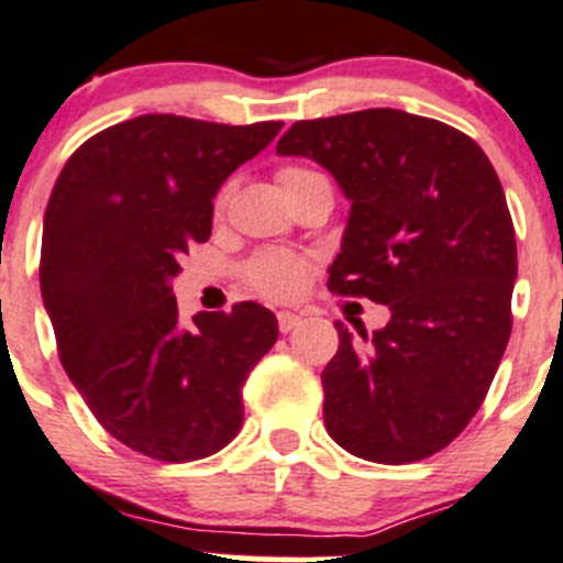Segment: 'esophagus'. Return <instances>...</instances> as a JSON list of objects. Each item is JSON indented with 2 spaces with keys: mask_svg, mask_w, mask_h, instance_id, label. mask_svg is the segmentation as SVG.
Masks as SVG:
<instances>
[{
  "mask_svg": "<svg viewBox=\"0 0 563 563\" xmlns=\"http://www.w3.org/2000/svg\"><path fill=\"white\" fill-rule=\"evenodd\" d=\"M279 328H282V333H287V331H292L295 325H298L300 322V314H295V311H279Z\"/></svg>",
  "mask_w": 563,
  "mask_h": 563,
  "instance_id": "1",
  "label": "esophagus"
}]
</instances>
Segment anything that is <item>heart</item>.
<instances>
[{"instance_id": "b5f03b06", "label": "heart", "mask_w": 563, "mask_h": 563, "mask_svg": "<svg viewBox=\"0 0 563 563\" xmlns=\"http://www.w3.org/2000/svg\"><path fill=\"white\" fill-rule=\"evenodd\" d=\"M276 180H279L282 191L289 194L295 188L306 186V183L325 180V177L314 169H306V166H282L276 172ZM224 199L227 191L219 197V208L224 205ZM309 268V260L300 257V254L284 252V249H268V252H260L249 260L246 268H243V276H246L249 287L254 292L274 300H287L303 289Z\"/></svg>"}]
</instances>
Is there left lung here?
Wrapping results in <instances>:
<instances>
[{"label":"left lung","instance_id":"obj_1","mask_svg":"<svg viewBox=\"0 0 563 563\" xmlns=\"http://www.w3.org/2000/svg\"><path fill=\"white\" fill-rule=\"evenodd\" d=\"M276 153L325 166L350 199L328 289L391 311L361 339L333 322L328 435L383 465L441 452L482 408L511 333L517 243L493 164L457 128L399 109L300 120Z\"/></svg>","mask_w":563,"mask_h":563}]
</instances>
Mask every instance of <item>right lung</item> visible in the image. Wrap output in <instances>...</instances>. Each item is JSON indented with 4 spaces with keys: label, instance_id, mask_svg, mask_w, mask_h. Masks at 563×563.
<instances>
[{
    "label": "right lung",
    "instance_id": "obj_1",
    "mask_svg": "<svg viewBox=\"0 0 563 563\" xmlns=\"http://www.w3.org/2000/svg\"><path fill=\"white\" fill-rule=\"evenodd\" d=\"M279 131L142 114L87 139L54 183L41 292L59 361L103 430L144 457L202 460L241 430L243 383L279 322L246 300L183 325L172 279L210 238L227 177Z\"/></svg>",
    "mask_w": 563,
    "mask_h": 563
}]
</instances>
